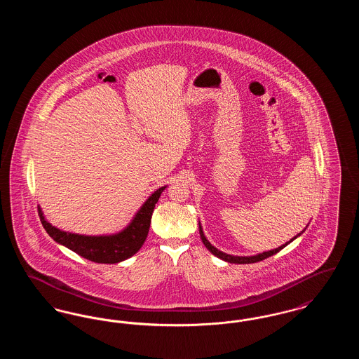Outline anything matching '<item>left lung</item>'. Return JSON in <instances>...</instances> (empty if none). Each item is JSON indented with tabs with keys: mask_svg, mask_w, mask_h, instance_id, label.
I'll return each instance as SVG.
<instances>
[{
	"mask_svg": "<svg viewBox=\"0 0 359 359\" xmlns=\"http://www.w3.org/2000/svg\"><path fill=\"white\" fill-rule=\"evenodd\" d=\"M304 230H306V229H304ZM304 230H303V231H304ZM303 231H302V233H299L296 237H293V238L290 239V242H285L284 245H281L280 248H276L273 250H268V252L259 253V255H256V256L239 257L226 255V253H223L221 250H218L215 246H212V245L208 242V239L205 238V233H203V229H202L201 222H199V234H201V238H202V242L205 243V248H207V249H208L214 256L221 258V259L226 261V262H230V264H253V262L262 261V259H265V258H268V257L273 256L276 253H278L281 249H284V248H285L288 243H290L293 239H296L299 236H302V234H303Z\"/></svg>",
	"mask_w": 359,
	"mask_h": 359,
	"instance_id": "obj_1",
	"label": "left lung"
}]
</instances>
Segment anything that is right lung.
Here are the masks:
<instances>
[{"instance_id":"1","label":"right lung","mask_w":359,"mask_h":359,"mask_svg":"<svg viewBox=\"0 0 359 359\" xmlns=\"http://www.w3.org/2000/svg\"><path fill=\"white\" fill-rule=\"evenodd\" d=\"M167 188H158L140 207L132 222L123 230L109 236H83L63 231L48 222L39 205V215L46 231L53 241L69 248L76 255L98 264H117L132 256L144 245L148 237L151 218L154 214V205L157 203L161 192Z\"/></svg>"}]
</instances>
